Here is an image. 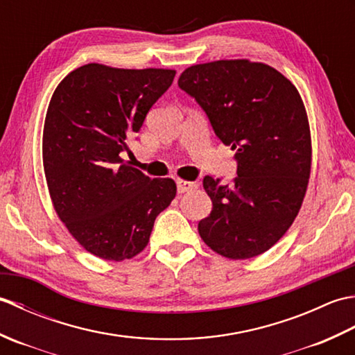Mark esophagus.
Instances as JSON below:
<instances>
[{
  "mask_svg": "<svg viewBox=\"0 0 355 355\" xmlns=\"http://www.w3.org/2000/svg\"><path fill=\"white\" fill-rule=\"evenodd\" d=\"M195 186L193 183H191V182H184V180H178L177 182V191H178V193H184V192H189V191H192V189H195Z\"/></svg>",
  "mask_w": 355,
  "mask_h": 355,
  "instance_id": "obj_1",
  "label": "esophagus"
}]
</instances>
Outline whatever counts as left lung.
<instances>
[{
  "label": "left lung",
  "mask_w": 355,
  "mask_h": 355,
  "mask_svg": "<svg viewBox=\"0 0 355 355\" xmlns=\"http://www.w3.org/2000/svg\"><path fill=\"white\" fill-rule=\"evenodd\" d=\"M178 87L236 150L232 184L202 180L212 212L198 223L200 236L229 259L254 258L285 235L305 197L311 134L302 97L282 73L248 59L192 65Z\"/></svg>",
  "instance_id": "8db88e82"
}]
</instances>
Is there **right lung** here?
<instances>
[{"instance_id": "1", "label": "right lung", "mask_w": 355, "mask_h": 355, "mask_svg": "<svg viewBox=\"0 0 355 355\" xmlns=\"http://www.w3.org/2000/svg\"><path fill=\"white\" fill-rule=\"evenodd\" d=\"M173 78L175 70L87 64L51 96L42 134L50 198L71 236L97 258L139 254L175 198L173 180L149 178L120 157Z\"/></svg>"}]
</instances>
